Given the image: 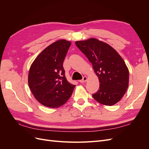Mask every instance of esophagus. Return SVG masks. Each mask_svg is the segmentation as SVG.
Returning a JSON list of instances; mask_svg holds the SVG:
<instances>
[{
	"label": "esophagus",
	"instance_id": "obj_1",
	"mask_svg": "<svg viewBox=\"0 0 149 149\" xmlns=\"http://www.w3.org/2000/svg\"><path fill=\"white\" fill-rule=\"evenodd\" d=\"M87 79H88V78L86 77V76H84V77L82 79H81V80L79 81V82L81 83H84V82L86 81Z\"/></svg>",
	"mask_w": 149,
	"mask_h": 149
}]
</instances>
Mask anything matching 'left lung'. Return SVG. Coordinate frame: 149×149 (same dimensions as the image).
<instances>
[{"label":"left lung","mask_w":149,"mask_h":149,"mask_svg":"<svg viewBox=\"0 0 149 149\" xmlns=\"http://www.w3.org/2000/svg\"><path fill=\"white\" fill-rule=\"evenodd\" d=\"M75 44L91 63L100 81V89L93 98L106 106L118 102L129 86V70L123 58L109 45L96 38Z\"/></svg>","instance_id":"left-lung-1"}]
</instances>
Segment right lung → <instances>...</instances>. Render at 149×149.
I'll return each mask as SVG.
<instances>
[{"label": "right lung", "mask_w": 149, "mask_h": 149, "mask_svg": "<svg viewBox=\"0 0 149 149\" xmlns=\"http://www.w3.org/2000/svg\"><path fill=\"white\" fill-rule=\"evenodd\" d=\"M71 42L58 40L40 53L31 65L28 76L29 88L42 105L59 107L65 104L76 85L68 81L63 63Z\"/></svg>", "instance_id": "right-lung-1"}]
</instances>
